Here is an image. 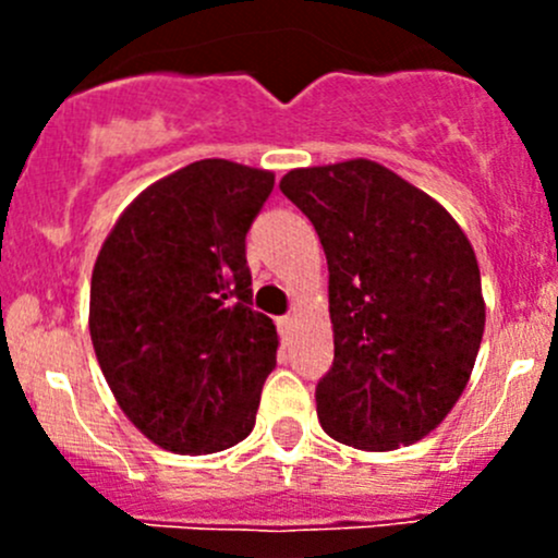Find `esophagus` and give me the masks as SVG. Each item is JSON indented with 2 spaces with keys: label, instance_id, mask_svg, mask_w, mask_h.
<instances>
[{
  "label": "esophagus",
  "instance_id": "esophagus-1",
  "mask_svg": "<svg viewBox=\"0 0 558 558\" xmlns=\"http://www.w3.org/2000/svg\"><path fill=\"white\" fill-rule=\"evenodd\" d=\"M291 324H294V318H291V315H280V318H278V331H280V335L289 337Z\"/></svg>",
  "mask_w": 558,
  "mask_h": 558
}]
</instances>
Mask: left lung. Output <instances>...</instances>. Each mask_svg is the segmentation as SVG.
<instances>
[{
    "mask_svg": "<svg viewBox=\"0 0 558 558\" xmlns=\"http://www.w3.org/2000/svg\"><path fill=\"white\" fill-rule=\"evenodd\" d=\"M280 191L329 264L335 362L315 386L320 426L364 451L421 440L451 413L483 340L470 240L446 207L367 159L291 170Z\"/></svg>",
    "mask_w": 558,
    "mask_h": 558,
    "instance_id": "obj_1",
    "label": "left lung"
}]
</instances>
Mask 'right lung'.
Masks as SVG:
<instances>
[{
  "instance_id": "add662e5",
  "label": "right lung",
  "mask_w": 558,
  "mask_h": 558,
  "mask_svg": "<svg viewBox=\"0 0 558 558\" xmlns=\"http://www.w3.org/2000/svg\"><path fill=\"white\" fill-rule=\"evenodd\" d=\"M272 185L267 170L194 161L123 210L94 264L97 362L165 451H223L256 424L278 331L251 307L245 234Z\"/></svg>"
}]
</instances>
